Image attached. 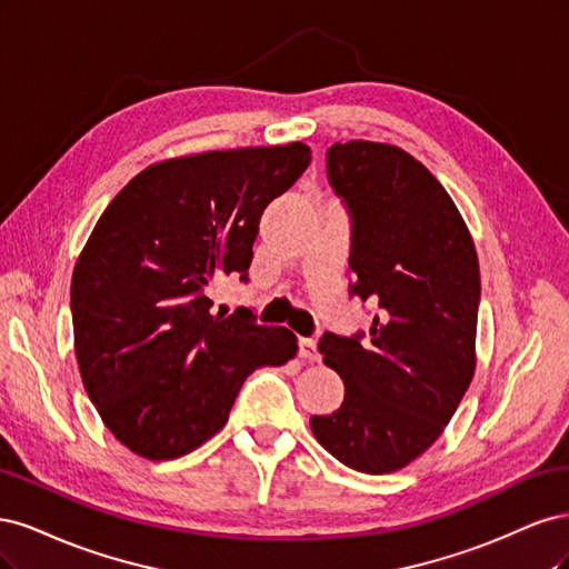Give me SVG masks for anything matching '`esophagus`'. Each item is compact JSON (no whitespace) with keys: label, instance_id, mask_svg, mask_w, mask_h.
I'll list each match as a JSON object with an SVG mask.
<instances>
[{"label":"esophagus","instance_id":"obj_1","mask_svg":"<svg viewBox=\"0 0 569 569\" xmlns=\"http://www.w3.org/2000/svg\"><path fill=\"white\" fill-rule=\"evenodd\" d=\"M298 352L302 359L307 361H319V350H317V342L311 338H300L298 340Z\"/></svg>","mask_w":569,"mask_h":569}]
</instances>
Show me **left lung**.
<instances>
[{
  "mask_svg": "<svg viewBox=\"0 0 569 569\" xmlns=\"http://www.w3.org/2000/svg\"><path fill=\"white\" fill-rule=\"evenodd\" d=\"M326 174L352 222L350 296L378 309L369 333L321 336L345 399L309 426L338 461L382 475L432 447L472 380L478 252L445 187L397 146L333 143Z\"/></svg>",
  "mask_w": 569,
  "mask_h": 569,
  "instance_id": "8db88e82",
  "label": "left lung"
}]
</instances>
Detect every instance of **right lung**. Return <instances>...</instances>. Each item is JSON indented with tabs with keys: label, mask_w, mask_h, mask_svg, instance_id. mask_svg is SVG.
Returning <instances> with one entry per match:
<instances>
[{
	"label": "right lung",
	"mask_w": 569,
	"mask_h": 569,
	"mask_svg": "<svg viewBox=\"0 0 569 569\" xmlns=\"http://www.w3.org/2000/svg\"><path fill=\"white\" fill-rule=\"evenodd\" d=\"M309 160L300 141L164 160L99 217L72 271V333L91 405L130 451H193L254 369L296 357L288 328L217 309L212 283H248L260 217Z\"/></svg>",
	"instance_id": "add662e5"
}]
</instances>
